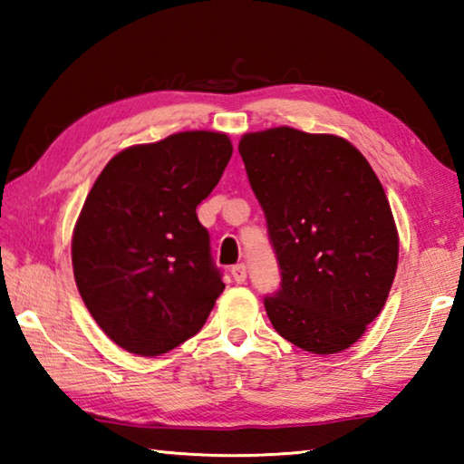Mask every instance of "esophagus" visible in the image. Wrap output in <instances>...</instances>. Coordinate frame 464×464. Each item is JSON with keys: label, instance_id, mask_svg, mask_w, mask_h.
Returning a JSON list of instances; mask_svg holds the SVG:
<instances>
[{"label": "esophagus", "instance_id": "obj_1", "mask_svg": "<svg viewBox=\"0 0 464 464\" xmlns=\"http://www.w3.org/2000/svg\"><path fill=\"white\" fill-rule=\"evenodd\" d=\"M231 276H233L235 282H237V285H243V282H246V278H247L246 264H235L231 268Z\"/></svg>", "mask_w": 464, "mask_h": 464}]
</instances>
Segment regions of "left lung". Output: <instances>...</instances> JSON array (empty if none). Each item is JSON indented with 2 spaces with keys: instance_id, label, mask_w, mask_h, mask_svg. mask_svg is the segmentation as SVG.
I'll return each instance as SVG.
<instances>
[{
  "instance_id": "obj_1",
  "label": "left lung",
  "mask_w": 464,
  "mask_h": 464,
  "mask_svg": "<svg viewBox=\"0 0 464 464\" xmlns=\"http://www.w3.org/2000/svg\"><path fill=\"white\" fill-rule=\"evenodd\" d=\"M239 153L282 274L278 293L264 298L274 329L311 354L348 350L379 317L397 272L399 233L382 184L335 135L247 132Z\"/></svg>"
}]
</instances>
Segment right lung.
<instances>
[{
    "mask_svg": "<svg viewBox=\"0 0 464 464\" xmlns=\"http://www.w3.org/2000/svg\"><path fill=\"white\" fill-rule=\"evenodd\" d=\"M231 153L225 132L184 130L124 149L93 182L73 229V276L102 332L130 354L184 343L223 293L196 207Z\"/></svg>",
    "mask_w": 464,
    "mask_h": 464,
    "instance_id": "add662e5",
    "label": "right lung"
}]
</instances>
